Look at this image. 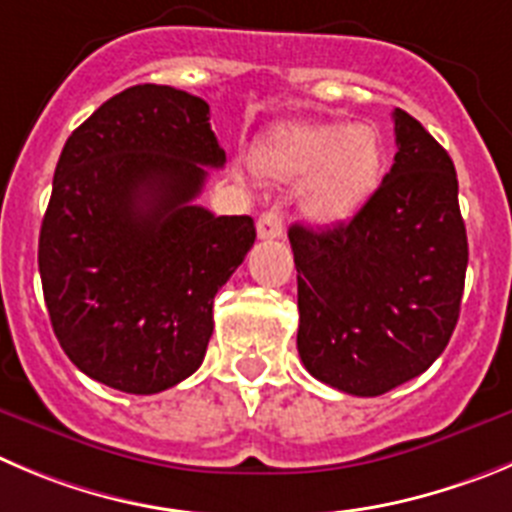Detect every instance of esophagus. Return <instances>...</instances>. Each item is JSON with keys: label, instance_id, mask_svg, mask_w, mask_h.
<instances>
[{"label": "esophagus", "instance_id": "1", "mask_svg": "<svg viewBox=\"0 0 512 512\" xmlns=\"http://www.w3.org/2000/svg\"><path fill=\"white\" fill-rule=\"evenodd\" d=\"M283 229V217H280V212H275V209H267V212H262L260 219H257V237H260V240L283 237Z\"/></svg>", "mask_w": 512, "mask_h": 512}]
</instances>
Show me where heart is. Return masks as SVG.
<instances>
[{
    "label": "heart",
    "instance_id": "obj_1",
    "mask_svg": "<svg viewBox=\"0 0 512 512\" xmlns=\"http://www.w3.org/2000/svg\"><path fill=\"white\" fill-rule=\"evenodd\" d=\"M252 166L278 181H300V212L333 227L356 217L384 179L386 148L371 123L300 121L267 131Z\"/></svg>",
    "mask_w": 512,
    "mask_h": 512
}]
</instances>
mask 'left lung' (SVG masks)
<instances>
[{
	"label": "left lung",
	"mask_w": 512,
	"mask_h": 512,
	"mask_svg": "<svg viewBox=\"0 0 512 512\" xmlns=\"http://www.w3.org/2000/svg\"><path fill=\"white\" fill-rule=\"evenodd\" d=\"M394 133V166L351 222L288 232L300 361L353 396L386 394L424 374L450 343L465 290L455 164L401 108Z\"/></svg>",
	"instance_id": "obj_1"
}]
</instances>
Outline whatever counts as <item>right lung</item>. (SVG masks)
<instances>
[{
	"label": "right lung",
	"instance_id": "1",
	"mask_svg": "<svg viewBox=\"0 0 512 512\" xmlns=\"http://www.w3.org/2000/svg\"><path fill=\"white\" fill-rule=\"evenodd\" d=\"M227 156L207 100L133 85L70 133L40 229L52 331L90 379L159 394L202 366L212 305L255 242L252 217L194 204Z\"/></svg>",
	"mask_w": 512,
	"mask_h": 512
}]
</instances>
